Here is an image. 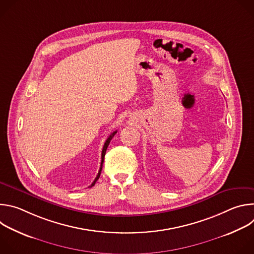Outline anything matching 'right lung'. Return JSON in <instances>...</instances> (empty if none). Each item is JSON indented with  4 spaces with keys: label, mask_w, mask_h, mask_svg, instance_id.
Listing matches in <instances>:
<instances>
[{
    "label": "right lung",
    "mask_w": 254,
    "mask_h": 254,
    "mask_svg": "<svg viewBox=\"0 0 254 254\" xmlns=\"http://www.w3.org/2000/svg\"><path fill=\"white\" fill-rule=\"evenodd\" d=\"M117 133V130L116 131H114L110 136L107 137V139L105 140V142H104V146H103V149H102V153H101V163H100V169H99V171H98V174H97V176H96V178L94 179V181L92 182V184L89 186V187H92V186H94V184L96 183V181L98 180V178H99V176H100V173H101V169H102V164H103V161H104V156H105V152H106V149H107V147H108V144H110V142H111V140H112V138L115 136V134Z\"/></svg>",
    "instance_id": "right-lung-1"
}]
</instances>
